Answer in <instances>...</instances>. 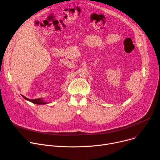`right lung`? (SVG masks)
I'll return each instance as SVG.
<instances>
[{"mask_svg": "<svg viewBox=\"0 0 160 160\" xmlns=\"http://www.w3.org/2000/svg\"><path fill=\"white\" fill-rule=\"evenodd\" d=\"M22 96L23 97V98L28 101H30L32 102V103H34V104H37V105H46V104H48V103H50L49 102H46L45 101H44L42 99V98H39V99H28L27 98H26L25 96Z\"/></svg>", "mask_w": 160, "mask_h": 160, "instance_id": "right-lung-1", "label": "right lung"}]
</instances>
